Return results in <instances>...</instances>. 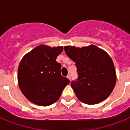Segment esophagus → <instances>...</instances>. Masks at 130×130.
<instances>
[{"label": "esophagus", "mask_w": 130, "mask_h": 130, "mask_svg": "<svg viewBox=\"0 0 130 130\" xmlns=\"http://www.w3.org/2000/svg\"><path fill=\"white\" fill-rule=\"evenodd\" d=\"M67 78H68V79H69V80H71V75H67Z\"/></svg>", "instance_id": "obj_1"}]
</instances>
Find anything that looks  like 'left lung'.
Instances as JSON below:
<instances>
[{
    "label": "left lung",
    "mask_w": 130,
    "mask_h": 130,
    "mask_svg": "<svg viewBox=\"0 0 130 130\" xmlns=\"http://www.w3.org/2000/svg\"><path fill=\"white\" fill-rule=\"evenodd\" d=\"M64 49L77 67L78 77L71 86L77 99L88 105L107 99L116 84L115 67L109 55L94 45L82 48L66 46Z\"/></svg>",
    "instance_id": "1"
}]
</instances>
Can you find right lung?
<instances>
[{
    "label": "right lung",
    "mask_w": 130,
    "mask_h": 130,
    "mask_svg": "<svg viewBox=\"0 0 130 130\" xmlns=\"http://www.w3.org/2000/svg\"><path fill=\"white\" fill-rule=\"evenodd\" d=\"M62 46L40 45L22 58L18 68V84L23 94L32 103L48 106L58 101L69 83L61 74V65L57 56Z\"/></svg>",
    "instance_id": "right-lung-1"
}]
</instances>
